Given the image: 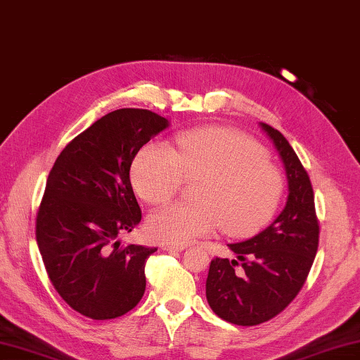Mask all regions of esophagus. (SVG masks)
<instances>
[{
    "mask_svg": "<svg viewBox=\"0 0 360 360\" xmlns=\"http://www.w3.org/2000/svg\"><path fill=\"white\" fill-rule=\"evenodd\" d=\"M162 248L163 250H169V252H182L187 247L179 245V244H162Z\"/></svg>",
    "mask_w": 360,
    "mask_h": 360,
    "instance_id": "obj_1",
    "label": "esophagus"
}]
</instances>
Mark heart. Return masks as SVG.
I'll return each instance as SVG.
<instances>
[{"mask_svg":"<svg viewBox=\"0 0 360 360\" xmlns=\"http://www.w3.org/2000/svg\"><path fill=\"white\" fill-rule=\"evenodd\" d=\"M182 179H198L193 205L176 202L155 211L148 233L167 244H188L221 230L240 236L276 211L283 176L258 143L233 129H195L176 135L174 148L153 141L132 163V184L140 197L162 205L174 197Z\"/></svg>","mask_w":360,"mask_h":360,"instance_id":"1","label":"heart"}]
</instances>
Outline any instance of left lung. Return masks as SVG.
I'll use <instances>...</instances> for the list:
<instances>
[{"label": "left lung", "mask_w": 360, "mask_h": 360, "mask_svg": "<svg viewBox=\"0 0 360 360\" xmlns=\"http://www.w3.org/2000/svg\"><path fill=\"white\" fill-rule=\"evenodd\" d=\"M261 127L283 160L290 192L286 206L257 236L228 244L236 258H214L206 280V297L215 315L238 326L269 321L291 304L305 283L319 243L309 173L277 129L264 122Z\"/></svg>", "instance_id": "left-lung-1"}]
</instances>
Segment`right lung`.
Segmentation results:
<instances>
[{"instance_id": "1", "label": "right lung", "mask_w": 360, "mask_h": 360, "mask_svg": "<svg viewBox=\"0 0 360 360\" xmlns=\"http://www.w3.org/2000/svg\"><path fill=\"white\" fill-rule=\"evenodd\" d=\"M168 127L158 113L121 108L102 116L58 155L36 217V239L50 282L91 319L122 316L145 294V264L158 248L122 245L140 224L130 165Z\"/></svg>"}]
</instances>
